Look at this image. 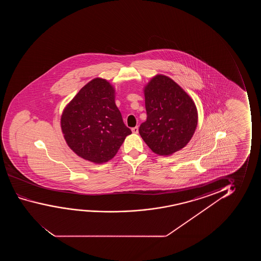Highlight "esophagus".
Wrapping results in <instances>:
<instances>
[{"label": "esophagus", "instance_id": "34e87169", "mask_svg": "<svg viewBox=\"0 0 261 261\" xmlns=\"http://www.w3.org/2000/svg\"><path fill=\"white\" fill-rule=\"evenodd\" d=\"M138 131H139V128H138V126H135V127H133L132 132L134 133V134H137V133H138Z\"/></svg>", "mask_w": 261, "mask_h": 261}]
</instances>
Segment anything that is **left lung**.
Masks as SVG:
<instances>
[{
	"instance_id": "1",
	"label": "left lung",
	"mask_w": 261,
	"mask_h": 261,
	"mask_svg": "<svg viewBox=\"0 0 261 261\" xmlns=\"http://www.w3.org/2000/svg\"><path fill=\"white\" fill-rule=\"evenodd\" d=\"M146 121L140 136L150 150L170 155L189 143L196 128L198 114L191 97L166 75H158L144 89Z\"/></svg>"
}]
</instances>
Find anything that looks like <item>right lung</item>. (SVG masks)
<instances>
[{
	"mask_svg": "<svg viewBox=\"0 0 261 261\" xmlns=\"http://www.w3.org/2000/svg\"><path fill=\"white\" fill-rule=\"evenodd\" d=\"M110 83L95 79L84 86L64 110L61 129L74 152L94 163H103L118 152L131 130L115 104Z\"/></svg>",
	"mask_w": 261,
	"mask_h": 261,
	"instance_id": "obj_1",
	"label": "right lung"
}]
</instances>
